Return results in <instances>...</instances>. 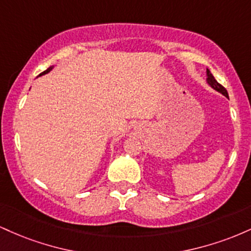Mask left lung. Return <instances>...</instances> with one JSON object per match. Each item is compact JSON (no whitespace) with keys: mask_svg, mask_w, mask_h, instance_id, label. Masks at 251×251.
<instances>
[{"mask_svg":"<svg viewBox=\"0 0 251 251\" xmlns=\"http://www.w3.org/2000/svg\"><path fill=\"white\" fill-rule=\"evenodd\" d=\"M206 73H208V77H206V80H208V83H209V85L211 86V87L214 88V89H216V91H217V92H220V93L223 94V96L227 97V92H226V89L224 88L223 86L221 85V83H218V82H217V80H216L215 77H214V75H212V74L210 73V71H209V70H206Z\"/></svg>","mask_w":251,"mask_h":251,"instance_id":"left-lung-1","label":"left lung"}]
</instances>
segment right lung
<instances>
[{
	"label": "right lung",
	"mask_w": 251,
	"mask_h": 251,
	"mask_svg": "<svg viewBox=\"0 0 251 251\" xmlns=\"http://www.w3.org/2000/svg\"><path fill=\"white\" fill-rule=\"evenodd\" d=\"M51 70V67H50V68H48V70H46L45 72H42V73L41 74H40V75H42V74H46V73H48V72H50Z\"/></svg>",
	"instance_id": "1"
}]
</instances>
